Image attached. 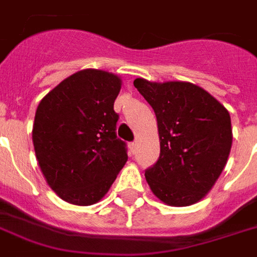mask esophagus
Wrapping results in <instances>:
<instances>
[{
  "label": "esophagus",
  "instance_id": "esophagus-1",
  "mask_svg": "<svg viewBox=\"0 0 257 257\" xmlns=\"http://www.w3.org/2000/svg\"><path fill=\"white\" fill-rule=\"evenodd\" d=\"M128 148H130V152L133 154L136 153V149H137V142H131V144H128Z\"/></svg>",
  "mask_w": 257,
  "mask_h": 257
}]
</instances>
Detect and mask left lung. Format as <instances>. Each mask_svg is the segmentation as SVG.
<instances>
[{
  "label": "left lung",
  "instance_id": "obj_1",
  "mask_svg": "<svg viewBox=\"0 0 257 257\" xmlns=\"http://www.w3.org/2000/svg\"><path fill=\"white\" fill-rule=\"evenodd\" d=\"M134 86L157 117L160 158L145 172L150 190L168 206L198 203L227 163L230 115L207 90L186 81L137 78Z\"/></svg>",
  "mask_w": 257,
  "mask_h": 257
}]
</instances>
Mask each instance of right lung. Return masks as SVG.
<instances>
[{
  "label": "right lung",
  "instance_id": "1",
  "mask_svg": "<svg viewBox=\"0 0 257 257\" xmlns=\"http://www.w3.org/2000/svg\"><path fill=\"white\" fill-rule=\"evenodd\" d=\"M120 88L116 74L84 69L38 105L32 128L36 160L50 188L67 203H97L126 164V144L115 133L113 103Z\"/></svg>",
  "mask_w": 257,
  "mask_h": 257
}]
</instances>
